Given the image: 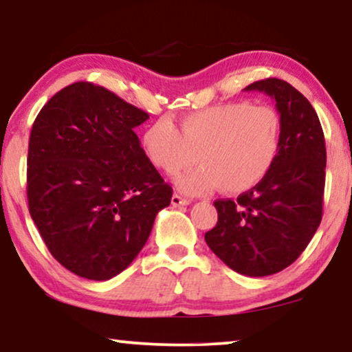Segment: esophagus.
Returning <instances> with one entry per match:
<instances>
[{"label": "esophagus", "mask_w": 352, "mask_h": 352, "mask_svg": "<svg viewBox=\"0 0 352 352\" xmlns=\"http://www.w3.org/2000/svg\"><path fill=\"white\" fill-rule=\"evenodd\" d=\"M190 200L189 199H184V197H181L179 194H173L171 197V205L173 206H184V205H189Z\"/></svg>", "instance_id": "1"}]
</instances>
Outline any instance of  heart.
<instances>
[{
    "instance_id": "1",
    "label": "heart",
    "mask_w": 352,
    "mask_h": 352,
    "mask_svg": "<svg viewBox=\"0 0 352 352\" xmlns=\"http://www.w3.org/2000/svg\"><path fill=\"white\" fill-rule=\"evenodd\" d=\"M282 120L272 107L228 102L187 113L179 129L158 118L146 129L142 146L148 160L166 175L200 163L176 177L187 194H204L219 186L224 194H242L258 186L277 160Z\"/></svg>"
}]
</instances>
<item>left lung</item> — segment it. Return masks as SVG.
I'll list each match as a JSON object with an SVG mask.
<instances>
[{
  "label": "left lung",
  "mask_w": 352,
  "mask_h": 352,
  "mask_svg": "<svg viewBox=\"0 0 352 352\" xmlns=\"http://www.w3.org/2000/svg\"><path fill=\"white\" fill-rule=\"evenodd\" d=\"M245 89L276 100L282 120L280 151L258 186L237 200L214 201L218 223L205 240L235 272L266 277L295 263L319 228L327 151L314 107L290 83L266 78Z\"/></svg>",
  "instance_id": "left-lung-1"
}]
</instances>
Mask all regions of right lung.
Returning <instances> with one entry per match:
<instances>
[{
    "mask_svg": "<svg viewBox=\"0 0 352 352\" xmlns=\"http://www.w3.org/2000/svg\"><path fill=\"white\" fill-rule=\"evenodd\" d=\"M148 118L89 81L65 86L32 126L27 199L47 250L65 269L109 280L138 256L173 189L134 128Z\"/></svg>",
    "mask_w": 352,
    "mask_h": 352,
    "instance_id": "obj_1",
    "label": "right lung"
}]
</instances>
